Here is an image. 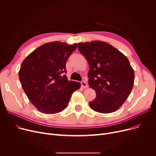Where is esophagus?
<instances>
[{
  "instance_id": "obj_1",
  "label": "esophagus",
  "mask_w": 156,
  "mask_h": 156,
  "mask_svg": "<svg viewBox=\"0 0 156 156\" xmlns=\"http://www.w3.org/2000/svg\"><path fill=\"white\" fill-rule=\"evenodd\" d=\"M81 87H82L84 88H86L88 87L87 83L85 82V81H81Z\"/></svg>"
}]
</instances>
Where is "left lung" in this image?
Masks as SVG:
<instances>
[{
  "mask_svg": "<svg viewBox=\"0 0 156 156\" xmlns=\"http://www.w3.org/2000/svg\"><path fill=\"white\" fill-rule=\"evenodd\" d=\"M89 65L88 85L96 92L89 102L94 111L111 113L117 111L132 90L135 74L127 57L111 45L102 41L78 44Z\"/></svg>",
  "mask_w": 156,
  "mask_h": 156,
  "instance_id": "8db88e82",
  "label": "left lung"
}]
</instances>
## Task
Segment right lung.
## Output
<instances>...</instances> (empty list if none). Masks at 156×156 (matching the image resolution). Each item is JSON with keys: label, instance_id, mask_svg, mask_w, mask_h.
Returning a JSON list of instances; mask_svg holds the SVG:
<instances>
[{"label": "right lung", "instance_id": "right-lung-1", "mask_svg": "<svg viewBox=\"0 0 156 156\" xmlns=\"http://www.w3.org/2000/svg\"><path fill=\"white\" fill-rule=\"evenodd\" d=\"M77 44L46 43L37 48L21 63L19 78L30 101L40 112L55 114L68 107L79 82L68 80L66 63Z\"/></svg>", "mask_w": 156, "mask_h": 156}]
</instances>
